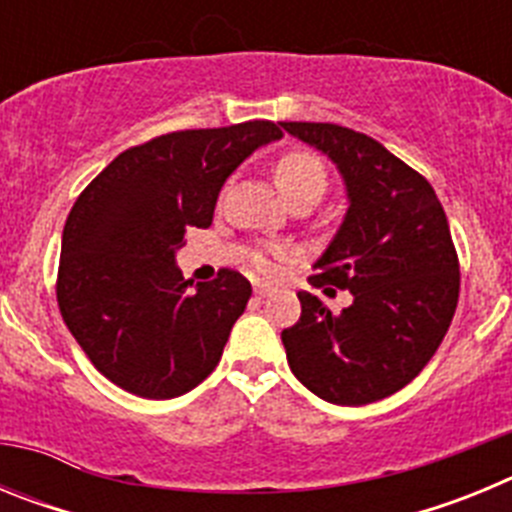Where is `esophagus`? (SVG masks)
<instances>
[{"label": "esophagus", "mask_w": 512, "mask_h": 512, "mask_svg": "<svg viewBox=\"0 0 512 512\" xmlns=\"http://www.w3.org/2000/svg\"><path fill=\"white\" fill-rule=\"evenodd\" d=\"M271 292H274V289H271L269 284H261V282L253 284V295H256V297H269Z\"/></svg>", "instance_id": "obj_1"}]
</instances>
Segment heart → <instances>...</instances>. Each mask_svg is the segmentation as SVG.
<instances>
[{"instance_id": "obj_1", "label": "heart", "mask_w": 512, "mask_h": 512, "mask_svg": "<svg viewBox=\"0 0 512 512\" xmlns=\"http://www.w3.org/2000/svg\"><path fill=\"white\" fill-rule=\"evenodd\" d=\"M274 179L277 187L287 200H292L295 194H323L328 187V174L318 156H312L307 151H287L277 164H274ZM253 266L259 271H271L274 264L266 253H253Z\"/></svg>"}]
</instances>
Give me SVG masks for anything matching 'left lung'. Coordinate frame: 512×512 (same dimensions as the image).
<instances>
[{
    "label": "left lung",
    "instance_id": "obj_1",
    "mask_svg": "<svg viewBox=\"0 0 512 512\" xmlns=\"http://www.w3.org/2000/svg\"><path fill=\"white\" fill-rule=\"evenodd\" d=\"M282 128L341 174L348 210L310 282L354 297L336 315L297 292L302 315L282 330L289 369L320 400L369 405L413 382L449 330L459 300L449 220L431 184L369 135L330 122Z\"/></svg>",
    "mask_w": 512,
    "mask_h": 512
}]
</instances>
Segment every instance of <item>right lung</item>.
Returning a JSON list of instances; mask_svg holds the SVG:
<instances>
[{
  "instance_id": "right-lung-1",
  "label": "right lung",
  "mask_w": 512,
  "mask_h": 512,
  "mask_svg": "<svg viewBox=\"0 0 512 512\" xmlns=\"http://www.w3.org/2000/svg\"><path fill=\"white\" fill-rule=\"evenodd\" d=\"M279 125L179 130L120 153L79 194L63 225L58 307L104 377L148 400L194 390L223 356L251 284L223 269L184 282L176 251L212 223L225 179Z\"/></svg>"
}]
</instances>
